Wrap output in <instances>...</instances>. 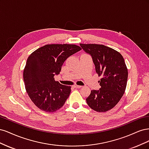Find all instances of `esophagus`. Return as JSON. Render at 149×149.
Here are the masks:
<instances>
[{"mask_svg":"<svg viewBox=\"0 0 149 149\" xmlns=\"http://www.w3.org/2000/svg\"><path fill=\"white\" fill-rule=\"evenodd\" d=\"M73 87L74 88H81L82 86H78V85H74Z\"/></svg>","mask_w":149,"mask_h":149,"instance_id":"34e87169","label":"esophagus"}]
</instances>
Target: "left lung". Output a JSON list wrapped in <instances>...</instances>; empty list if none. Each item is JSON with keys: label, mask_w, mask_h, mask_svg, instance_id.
I'll use <instances>...</instances> for the list:
<instances>
[{"label": "left lung", "mask_w": 149, "mask_h": 149, "mask_svg": "<svg viewBox=\"0 0 149 149\" xmlns=\"http://www.w3.org/2000/svg\"><path fill=\"white\" fill-rule=\"evenodd\" d=\"M80 47L92 57L96 73L102 76L101 88L92 90L88 105L97 112H106L119 102L127 85L128 71L124 58L115 49L103 45L82 44Z\"/></svg>", "instance_id": "obj_1"}]
</instances>
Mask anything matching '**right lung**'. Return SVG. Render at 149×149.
Returning <instances> with one entry per match:
<instances>
[{
  "mask_svg": "<svg viewBox=\"0 0 149 149\" xmlns=\"http://www.w3.org/2000/svg\"><path fill=\"white\" fill-rule=\"evenodd\" d=\"M81 49L76 45H47L29 56L24 70V80L26 93L40 109L53 112L65 104L71 86L55 81L54 76L60 74L68 58Z\"/></svg>",
  "mask_w": 149,
  "mask_h": 149,
  "instance_id": "1",
  "label": "right lung"
}]
</instances>
